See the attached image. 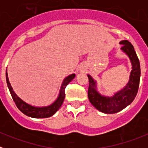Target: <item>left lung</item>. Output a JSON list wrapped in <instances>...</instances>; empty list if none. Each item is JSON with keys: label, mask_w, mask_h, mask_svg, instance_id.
I'll list each match as a JSON object with an SVG mask.
<instances>
[{"label": "left lung", "mask_w": 148, "mask_h": 148, "mask_svg": "<svg viewBox=\"0 0 148 148\" xmlns=\"http://www.w3.org/2000/svg\"><path fill=\"white\" fill-rule=\"evenodd\" d=\"M120 44L122 45L121 49L129 56L133 66L130 80L125 88L115 94L113 97H104L96 91L95 82L90 75H87L89 78V100L96 109L107 114L118 113L131 104L136 96L139 87L141 75L140 63L134 47L131 43L127 40H121Z\"/></svg>", "instance_id": "1"}]
</instances>
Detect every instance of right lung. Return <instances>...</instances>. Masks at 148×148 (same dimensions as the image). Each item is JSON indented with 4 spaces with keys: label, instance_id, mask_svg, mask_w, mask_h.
I'll return each mask as SVG.
<instances>
[{
    "label": "right lung",
    "instance_id": "obj_1",
    "mask_svg": "<svg viewBox=\"0 0 148 148\" xmlns=\"http://www.w3.org/2000/svg\"><path fill=\"white\" fill-rule=\"evenodd\" d=\"M75 74H72V75L66 77L64 80L61 90H60L59 96H58V99L53 104H51L50 106H48V107H45V108H35V107L31 106L24 102L23 100H21L15 93V92L13 91L12 87L10 85V82H9L7 72H6L7 86L9 87V90H10V92L11 93L13 101H15V104H16L17 108L20 110V111H21L23 114H25L27 116H29V117H32V118H48V117L53 116L58 110V109L61 108V106L63 104V101L64 100L65 88H66L68 84L75 78Z\"/></svg>",
    "mask_w": 148,
    "mask_h": 148
}]
</instances>
